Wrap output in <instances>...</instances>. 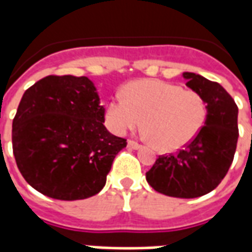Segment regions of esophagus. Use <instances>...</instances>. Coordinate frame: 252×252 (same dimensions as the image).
Returning <instances> with one entry per match:
<instances>
[{"label": "esophagus", "mask_w": 252, "mask_h": 252, "mask_svg": "<svg viewBox=\"0 0 252 252\" xmlns=\"http://www.w3.org/2000/svg\"><path fill=\"white\" fill-rule=\"evenodd\" d=\"M128 147L132 148V150H137V148H140V144L135 140H128Z\"/></svg>", "instance_id": "34e87169"}]
</instances>
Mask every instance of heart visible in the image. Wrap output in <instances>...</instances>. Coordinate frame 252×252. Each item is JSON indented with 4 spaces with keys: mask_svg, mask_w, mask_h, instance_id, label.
Instances as JSON below:
<instances>
[{
    "mask_svg": "<svg viewBox=\"0 0 252 252\" xmlns=\"http://www.w3.org/2000/svg\"><path fill=\"white\" fill-rule=\"evenodd\" d=\"M206 119V104L200 94L158 79L126 85L123 97L106 106V120L116 133L142 126L160 151H175L194 139Z\"/></svg>",
    "mask_w": 252,
    "mask_h": 252,
    "instance_id": "obj_1",
    "label": "heart"
}]
</instances>
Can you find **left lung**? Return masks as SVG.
Instances as JSON below:
<instances>
[{
  "instance_id": "8db88e82",
  "label": "left lung",
  "mask_w": 252,
  "mask_h": 252,
  "mask_svg": "<svg viewBox=\"0 0 252 252\" xmlns=\"http://www.w3.org/2000/svg\"><path fill=\"white\" fill-rule=\"evenodd\" d=\"M186 86L206 104L205 126L178 153L159 155L146 180L169 197L194 198L216 189L231 167L238 144V105L220 83L184 72Z\"/></svg>"
}]
</instances>
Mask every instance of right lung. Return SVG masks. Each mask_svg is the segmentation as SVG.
Instances as JSON below:
<instances>
[{
	"label": "right lung",
	"instance_id": "1",
	"mask_svg": "<svg viewBox=\"0 0 252 252\" xmlns=\"http://www.w3.org/2000/svg\"><path fill=\"white\" fill-rule=\"evenodd\" d=\"M88 77L48 75L25 90L12 126L16 163L41 194L74 201L97 194L126 140L104 126Z\"/></svg>",
	"mask_w": 252,
	"mask_h": 252
}]
</instances>
